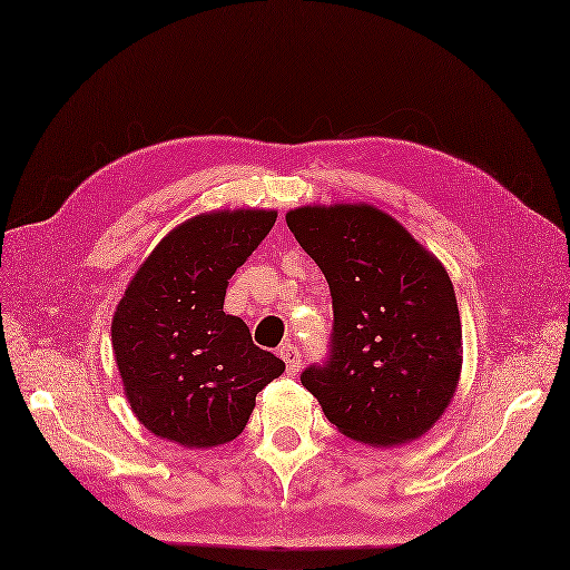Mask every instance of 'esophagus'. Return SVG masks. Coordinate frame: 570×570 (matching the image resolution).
Returning a JSON list of instances; mask_svg holds the SVG:
<instances>
[{
  "label": "esophagus",
  "instance_id": "obj_1",
  "mask_svg": "<svg viewBox=\"0 0 570 570\" xmlns=\"http://www.w3.org/2000/svg\"><path fill=\"white\" fill-rule=\"evenodd\" d=\"M279 356L286 362V373H288V375H298V371H301V366H303V354H301V350L293 347V345H284V347L279 350Z\"/></svg>",
  "mask_w": 570,
  "mask_h": 570
}]
</instances>
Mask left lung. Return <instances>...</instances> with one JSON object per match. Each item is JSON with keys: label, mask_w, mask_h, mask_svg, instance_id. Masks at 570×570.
<instances>
[{"label": "left lung", "mask_w": 570, "mask_h": 570, "mask_svg": "<svg viewBox=\"0 0 570 570\" xmlns=\"http://www.w3.org/2000/svg\"><path fill=\"white\" fill-rule=\"evenodd\" d=\"M286 225L331 288L324 364L301 381L345 436L406 444L444 415L462 368V328L446 267L371 204L301 206Z\"/></svg>", "instance_id": "1"}]
</instances>
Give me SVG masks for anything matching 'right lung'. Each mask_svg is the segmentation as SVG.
I'll return each mask as SVG.
<instances>
[{
	"label": "right lung",
	"mask_w": 570,
	"mask_h": 570,
	"mask_svg": "<svg viewBox=\"0 0 570 570\" xmlns=\"http://www.w3.org/2000/svg\"><path fill=\"white\" fill-rule=\"evenodd\" d=\"M277 210H214L180 223L138 267L112 317V350L131 411L153 434L210 449L242 434L256 394L284 362L223 312L232 274Z\"/></svg>",
	"instance_id": "1"
}]
</instances>
